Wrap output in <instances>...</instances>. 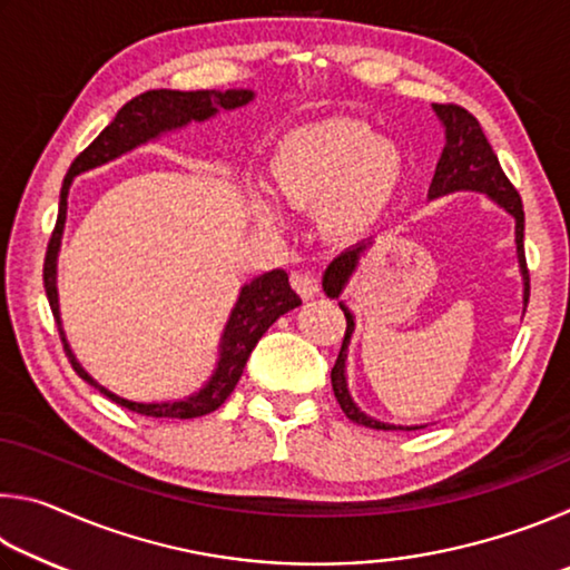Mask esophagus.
Segmentation results:
<instances>
[{"label":"esophagus","mask_w":570,"mask_h":570,"mask_svg":"<svg viewBox=\"0 0 570 570\" xmlns=\"http://www.w3.org/2000/svg\"><path fill=\"white\" fill-rule=\"evenodd\" d=\"M292 286L296 288V294L302 298H314L320 294V278L308 272H298L292 276Z\"/></svg>","instance_id":"obj_1"}]
</instances>
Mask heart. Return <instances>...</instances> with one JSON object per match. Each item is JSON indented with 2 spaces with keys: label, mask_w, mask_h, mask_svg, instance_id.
Segmentation results:
<instances>
[{
  "label": "heart",
  "mask_w": 570,
  "mask_h": 570,
  "mask_svg": "<svg viewBox=\"0 0 570 570\" xmlns=\"http://www.w3.org/2000/svg\"><path fill=\"white\" fill-rule=\"evenodd\" d=\"M402 178L400 150L356 120L292 130L272 156L276 196L298 210L324 208V226L336 236L372 226L397 196ZM258 216L272 220V210L262 206Z\"/></svg>",
  "instance_id": "obj_1"
}]
</instances>
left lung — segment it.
Here are the masks:
<instances>
[{"instance_id": "1", "label": "left lung", "mask_w": 570, "mask_h": 570, "mask_svg": "<svg viewBox=\"0 0 570 570\" xmlns=\"http://www.w3.org/2000/svg\"><path fill=\"white\" fill-rule=\"evenodd\" d=\"M438 112V118L445 125V135H448V146L442 148V156L438 163L435 178H432L430 186V198H440L448 196L452 190H480L488 193L490 198L495 200L498 206H503L510 216L515 218V244H518V262H520V272H523V302L528 306L530 298V276H528V264H525V248H523V230H525V214H523V200H520L518 190L513 183L508 180V176L500 168L498 156L490 148V142L482 132L478 118L472 112H468L460 105L445 102L432 105ZM366 248V244H356L352 248H346L344 254H340L330 264V268L324 272V292L330 298H340L342 288L350 282V276L354 274L356 264H360L362 250ZM342 312L346 316V332L342 340V350L336 362L332 366V390L334 397L340 402V407L344 410L346 417L352 422L362 424V428H372V430H417V428H394V424L380 422L366 417V414L356 407L350 397V390H346V374H344V360H346V344H350V336L354 332V320L350 314V308L344 304Z\"/></svg>"}]
</instances>
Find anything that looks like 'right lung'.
<instances>
[{"mask_svg": "<svg viewBox=\"0 0 570 570\" xmlns=\"http://www.w3.org/2000/svg\"><path fill=\"white\" fill-rule=\"evenodd\" d=\"M250 98H254V92L250 90H226V92L148 90L142 92L130 102H125L108 128H105L98 138H95L90 146L72 160V166L67 170L65 183H62L60 214H57V224L50 236V244H47L42 278H45V292H47V298H50V308L57 322V332H60V340L65 346V354L67 360H70L72 370L80 374L85 382L92 384L95 390H100L105 397L112 400L115 404H120V407L146 414V417L190 420V417H204L208 412H216L220 404L230 397V392L236 390L248 356L254 352L258 340L264 336V332L278 320V316L292 312V308L302 304V298L296 296L292 284H288L286 272H282V268H274V272L254 278V282L240 288L236 308L230 312L224 340H220L218 366L204 390L193 394V397L178 400V402L142 404V402L122 400L118 394L100 387V384L82 370L80 362H77L75 354L70 352V344H67L62 324H60V304H57L55 274H57V250H60V238H62V228L67 218V190H70L72 178L80 176V173L98 168L102 163H108L112 158L122 156V153L132 150L135 146H140V142L158 138L160 132L183 128V125L190 120H206L210 115H216L218 108L224 110L240 108V105H246Z\"/></svg>", "mask_w": 570, "mask_h": 570, "instance_id": "add662e5", "label": "right lung"}]
</instances>
